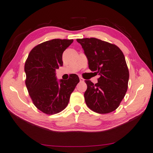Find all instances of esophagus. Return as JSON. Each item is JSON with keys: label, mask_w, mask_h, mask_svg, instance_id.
Listing matches in <instances>:
<instances>
[{"label": "esophagus", "mask_w": 153, "mask_h": 153, "mask_svg": "<svg viewBox=\"0 0 153 153\" xmlns=\"http://www.w3.org/2000/svg\"><path fill=\"white\" fill-rule=\"evenodd\" d=\"M79 79H80V82H84V79H83L82 77L79 76Z\"/></svg>", "instance_id": "1"}]
</instances>
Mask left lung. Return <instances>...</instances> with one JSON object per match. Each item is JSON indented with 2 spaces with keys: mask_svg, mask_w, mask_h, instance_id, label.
I'll return each instance as SVG.
<instances>
[{
  "mask_svg": "<svg viewBox=\"0 0 153 153\" xmlns=\"http://www.w3.org/2000/svg\"><path fill=\"white\" fill-rule=\"evenodd\" d=\"M87 57L89 69L100 75L97 83L85 80L87 106L100 114L116 110L128 90L129 71L124 54L117 46L96 38L76 39Z\"/></svg>",
  "mask_w": 153,
  "mask_h": 153,
  "instance_id": "8db88e82",
  "label": "left lung"
}]
</instances>
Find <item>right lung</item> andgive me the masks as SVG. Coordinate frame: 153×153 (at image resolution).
Masks as SVG:
<instances>
[{
    "instance_id": "right-lung-1",
    "label": "right lung",
    "mask_w": 153,
    "mask_h": 153,
    "mask_svg": "<svg viewBox=\"0 0 153 153\" xmlns=\"http://www.w3.org/2000/svg\"><path fill=\"white\" fill-rule=\"evenodd\" d=\"M73 42V39H58L44 42L34 47L25 62V84L29 94L35 107L45 114L63 111L80 81L75 74L59 82L56 76V69L63 65V53Z\"/></svg>"
}]
</instances>
